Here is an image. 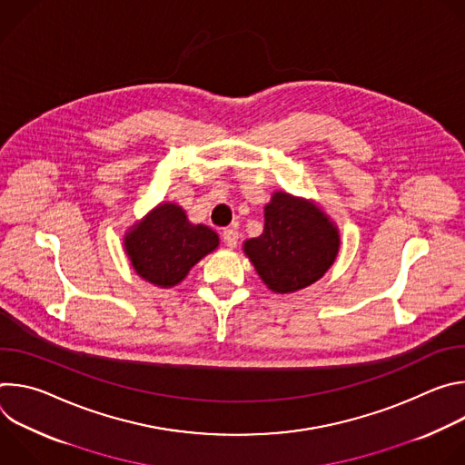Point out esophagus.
Segmentation results:
<instances>
[{
  "label": "esophagus",
  "instance_id": "34e87169",
  "mask_svg": "<svg viewBox=\"0 0 465 465\" xmlns=\"http://www.w3.org/2000/svg\"><path fill=\"white\" fill-rule=\"evenodd\" d=\"M223 241H224L226 246L235 248L237 242H239V232L233 230V228H226V230L223 232Z\"/></svg>",
  "mask_w": 465,
  "mask_h": 465
}]
</instances>
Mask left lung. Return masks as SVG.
Instances as JSON below:
<instances>
[{
    "label": "left lung",
    "mask_w": 465,
    "mask_h": 465,
    "mask_svg": "<svg viewBox=\"0 0 465 465\" xmlns=\"http://www.w3.org/2000/svg\"><path fill=\"white\" fill-rule=\"evenodd\" d=\"M337 226L312 203L276 191L264 206V228L244 241V253L271 291L287 294L318 282L335 262Z\"/></svg>",
    "instance_id": "1"
}]
</instances>
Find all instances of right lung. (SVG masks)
Segmentation results:
<instances>
[{"instance_id":"1","label":"right lung","mask_w":465,"mask_h":465,"mask_svg":"<svg viewBox=\"0 0 465 465\" xmlns=\"http://www.w3.org/2000/svg\"><path fill=\"white\" fill-rule=\"evenodd\" d=\"M219 246V235L191 224L185 212L171 203L156 206L124 235L132 267L156 287H174L204 255Z\"/></svg>"}]
</instances>
